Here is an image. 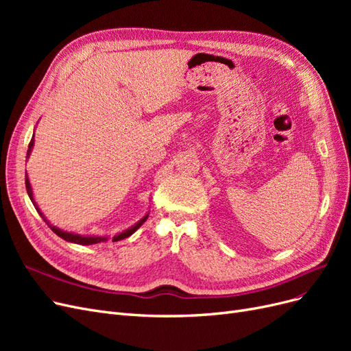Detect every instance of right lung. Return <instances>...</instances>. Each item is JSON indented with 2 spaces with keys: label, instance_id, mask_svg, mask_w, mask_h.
<instances>
[{
  "label": "right lung",
  "instance_id": "obj_1",
  "mask_svg": "<svg viewBox=\"0 0 351 351\" xmlns=\"http://www.w3.org/2000/svg\"><path fill=\"white\" fill-rule=\"evenodd\" d=\"M34 136H32V141H30V143H29V149H27V156L30 155V151H32V146H34ZM25 184H26V190H27V195H29V197H30V200H32V204H34V206L36 208V210H38V214L40 215V218L44 219L47 224H48V227L56 232V234L58 236V237H61L62 240H66V241H70V243H76V244H95V243H101V241H105L107 240V237H97V236H80V234H74V232H69V231H62V230H60V228H57L56 226H51L49 224V221H47V218L44 217V214H42V212L39 210V208H38V205L35 204V199H34V193H32V187H30V183H29V178H27V174L25 176ZM147 219V215H145L139 222H137V224H134L133 227H130V228H127V230H124L123 232H120V234H117V236H114L112 237V241H120V240H123V239H127V237H130L133 232L139 228L143 222Z\"/></svg>",
  "mask_w": 351,
  "mask_h": 351
}]
</instances>
